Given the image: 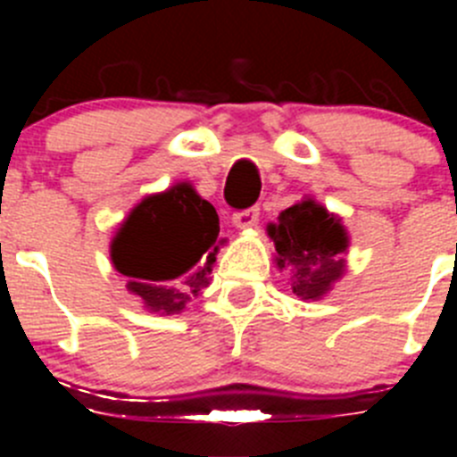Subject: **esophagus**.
<instances>
[{
    "label": "esophagus",
    "mask_w": 457,
    "mask_h": 457,
    "mask_svg": "<svg viewBox=\"0 0 457 457\" xmlns=\"http://www.w3.org/2000/svg\"><path fill=\"white\" fill-rule=\"evenodd\" d=\"M256 220H258V207H250V210L237 212L232 219V223L237 229H250V228H254Z\"/></svg>",
    "instance_id": "34e87169"
}]
</instances>
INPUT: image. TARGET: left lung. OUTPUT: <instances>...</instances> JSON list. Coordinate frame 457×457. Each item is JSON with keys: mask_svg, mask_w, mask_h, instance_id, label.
Instances as JSON below:
<instances>
[{"mask_svg": "<svg viewBox=\"0 0 457 457\" xmlns=\"http://www.w3.org/2000/svg\"><path fill=\"white\" fill-rule=\"evenodd\" d=\"M274 262L301 301H320L347 271L349 234L343 219L312 196L294 203L267 225Z\"/></svg>", "mask_w": 457, "mask_h": 457, "instance_id": "8db88e82", "label": "left lung"}]
</instances>
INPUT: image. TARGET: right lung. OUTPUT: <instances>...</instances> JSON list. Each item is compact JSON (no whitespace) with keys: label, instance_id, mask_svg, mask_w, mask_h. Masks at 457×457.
<instances>
[{"label":"right lung","instance_id":"1","mask_svg":"<svg viewBox=\"0 0 457 457\" xmlns=\"http://www.w3.org/2000/svg\"><path fill=\"white\" fill-rule=\"evenodd\" d=\"M219 214L190 181L147 195L110 241L112 267L150 314H181L210 285L219 247Z\"/></svg>","mask_w":457,"mask_h":457}]
</instances>
